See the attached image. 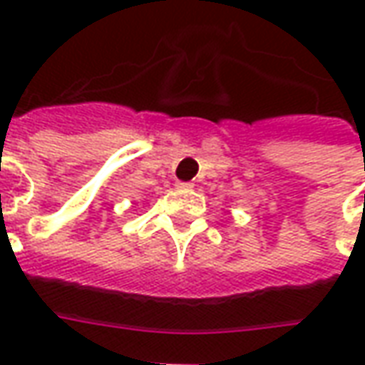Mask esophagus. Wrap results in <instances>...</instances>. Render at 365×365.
<instances>
[{
  "mask_svg": "<svg viewBox=\"0 0 365 365\" xmlns=\"http://www.w3.org/2000/svg\"><path fill=\"white\" fill-rule=\"evenodd\" d=\"M178 187H183V190H191L193 187V183H178Z\"/></svg>",
  "mask_w": 365,
  "mask_h": 365,
  "instance_id": "1",
  "label": "esophagus"
}]
</instances>
